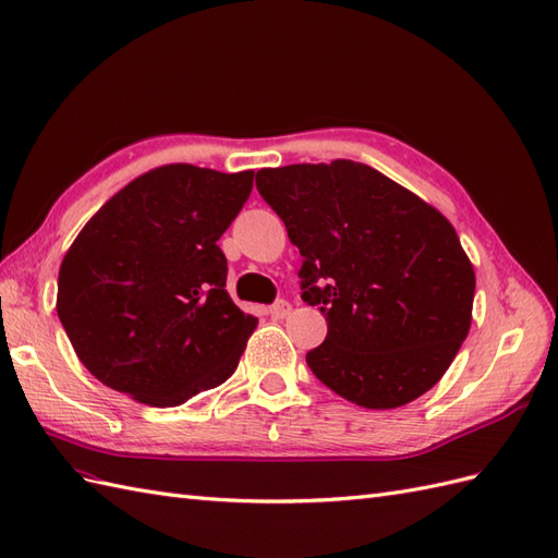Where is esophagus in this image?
<instances>
[{"mask_svg":"<svg viewBox=\"0 0 558 558\" xmlns=\"http://www.w3.org/2000/svg\"><path fill=\"white\" fill-rule=\"evenodd\" d=\"M290 311H292L290 302H276L274 306H268V316L274 320H282V318L290 316Z\"/></svg>","mask_w":558,"mask_h":558,"instance_id":"1","label":"esophagus"}]
</instances>
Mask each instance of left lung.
<instances>
[{
  "label": "left lung",
  "instance_id": "1",
  "mask_svg": "<svg viewBox=\"0 0 558 558\" xmlns=\"http://www.w3.org/2000/svg\"><path fill=\"white\" fill-rule=\"evenodd\" d=\"M256 189L304 256L302 299L327 320L306 353L313 375L369 410L438 384L469 335L476 292L452 223L353 160L262 169Z\"/></svg>",
  "mask_w": 558,
  "mask_h": 558
}]
</instances>
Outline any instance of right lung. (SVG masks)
Instances as JSON below:
<instances>
[{
  "mask_svg": "<svg viewBox=\"0 0 558 558\" xmlns=\"http://www.w3.org/2000/svg\"><path fill=\"white\" fill-rule=\"evenodd\" d=\"M254 171L162 165L112 195L65 252L56 311L106 387L174 408L235 373L256 320L226 290L219 238Z\"/></svg>",
  "mask_w": 558,
  "mask_h": 558,
  "instance_id": "right-lung-1",
  "label": "right lung"
}]
</instances>
